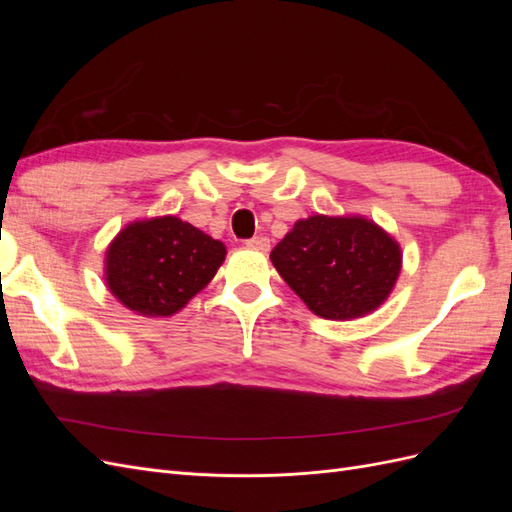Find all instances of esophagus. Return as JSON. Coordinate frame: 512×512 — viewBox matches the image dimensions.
<instances>
[{"mask_svg":"<svg viewBox=\"0 0 512 512\" xmlns=\"http://www.w3.org/2000/svg\"><path fill=\"white\" fill-rule=\"evenodd\" d=\"M247 247H252V250H260V252H269V239L267 237H252L247 239Z\"/></svg>","mask_w":512,"mask_h":512,"instance_id":"obj_1","label":"esophagus"}]
</instances>
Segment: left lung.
<instances>
[{
    "mask_svg": "<svg viewBox=\"0 0 512 512\" xmlns=\"http://www.w3.org/2000/svg\"><path fill=\"white\" fill-rule=\"evenodd\" d=\"M271 262L316 316L350 320L389 299L401 250L389 232L363 215H312L273 247Z\"/></svg>",
    "mask_w": 512,
    "mask_h": 512,
    "instance_id": "obj_1",
    "label": "left lung"
}]
</instances>
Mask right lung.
<instances>
[{
  "mask_svg": "<svg viewBox=\"0 0 512 512\" xmlns=\"http://www.w3.org/2000/svg\"><path fill=\"white\" fill-rule=\"evenodd\" d=\"M226 247L175 215L132 222L108 245L104 280L113 297L147 318L177 314L203 290Z\"/></svg>",
  "mask_w": 512,
  "mask_h": 512,
  "instance_id": "obj_1",
  "label": "right lung"
}]
</instances>
